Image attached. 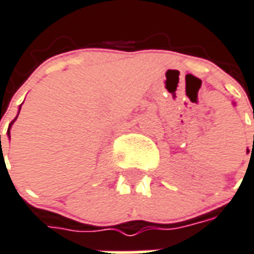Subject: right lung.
I'll return each mask as SVG.
<instances>
[{"label": "right lung", "mask_w": 254, "mask_h": 254, "mask_svg": "<svg viewBox=\"0 0 254 254\" xmlns=\"http://www.w3.org/2000/svg\"><path fill=\"white\" fill-rule=\"evenodd\" d=\"M20 109H21V106H20ZM20 109H18V113H20ZM17 117H18V114H17ZM17 117L14 118V120H13V121L10 122V124H9V127H7V137H10V127H12L13 122H14L17 120ZM0 141H1V134H0Z\"/></svg>", "instance_id": "1"}]
</instances>
